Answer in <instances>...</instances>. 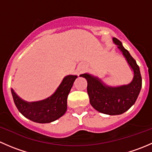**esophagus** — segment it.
<instances>
[{
    "mask_svg": "<svg viewBox=\"0 0 152 152\" xmlns=\"http://www.w3.org/2000/svg\"><path fill=\"white\" fill-rule=\"evenodd\" d=\"M86 69V66L85 65H81L80 67H79V73H82V72L85 71Z\"/></svg>",
    "mask_w": 152,
    "mask_h": 152,
    "instance_id": "obj_1",
    "label": "esophagus"
}]
</instances>
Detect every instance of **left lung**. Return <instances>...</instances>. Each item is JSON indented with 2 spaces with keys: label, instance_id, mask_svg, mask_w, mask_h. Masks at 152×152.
I'll return each instance as SVG.
<instances>
[{
  "label": "left lung",
  "instance_id": "left-lung-1",
  "mask_svg": "<svg viewBox=\"0 0 152 152\" xmlns=\"http://www.w3.org/2000/svg\"><path fill=\"white\" fill-rule=\"evenodd\" d=\"M113 42L118 45L134 73L133 79L129 84L119 87L106 85L101 79L88 73L80 76L87 82V93L92 107L99 113L110 115L123 114L137 100L142 87V78L140 68L129 52L123 46L121 42L113 37Z\"/></svg>",
  "mask_w": 152,
  "mask_h": 152
}]
</instances>
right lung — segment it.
<instances>
[{"mask_svg":"<svg viewBox=\"0 0 152 152\" xmlns=\"http://www.w3.org/2000/svg\"><path fill=\"white\" fill-rule=\"evenodd\" d=\"M77 76L68 75L63 79L55 93L39 102H27L11 90L14 102L26 118L39 124L50 123L62 117L67 111V99Z\"/></svg>","mask_w":152,"mask_h":152,"instance_id":"1","label":"right lung"}]
</instances>
